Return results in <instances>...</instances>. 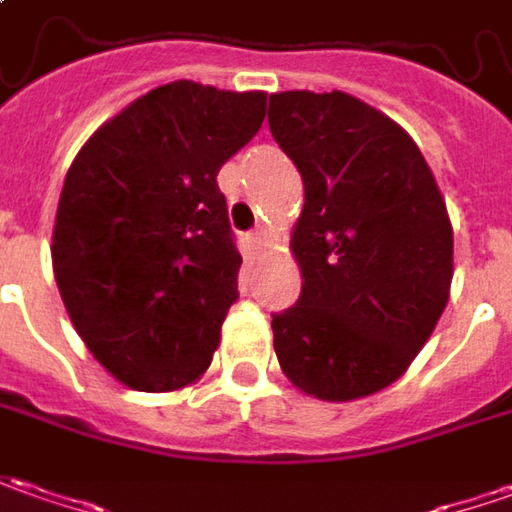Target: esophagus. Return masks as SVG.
<instances>
[{
	"label": "esophagus",
	"mask_w": 512,
	"mask_h": 512,
	"mask_svg": "<svg viewBox=\"0 0 512 512\" xmlns=\"http://www.w3.org/2000/svg\"><path fill=\"white\" fill-rule=\"evenodd\" d=\"M271 241H274V232L269 227H257L252 232V243H255V249H269Z\"/></svg>",
	"instance_id": "obj_1"
}]
</instances>
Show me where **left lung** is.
Segmentation results:
<instances>
[{
    "label": "left lung",
    "mask_w": 512,
    "mask_h": 512,
    "mask_svg": "<svg viewBox=\"0 0 512 512\" xmlns=\"http://www.w3.org/2000/svg\"><path fill=\"white\" fill-rule=\"evenodd\" d=\"M269 128L305 187L291 232L302 291L271 319L277 361L319 401L367 398L409 370L446 311V198L415 139L353 95L277 92Z\"/></svg>",
    "instance_id": "8db88e82"
}]
</instances>
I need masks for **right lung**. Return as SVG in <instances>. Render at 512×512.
Here are the masks:
<instances>
[{"instance_id":"obj_1","label":"right lung","mask_w":512,"mask_h":512,"mask_svg":"<svg viewBox=\"0 0 512 512\" xmlns=\"http://www.w3.org/2000/svg\"><path fill=\"white\" fill-rule=\"evenodd\" d=\"M266 92L173 81L86 139L64 179L52 271L89 353L120 384L198 381L238 300L218 170L255 137Z\"/></svg>"}]
</instances>
